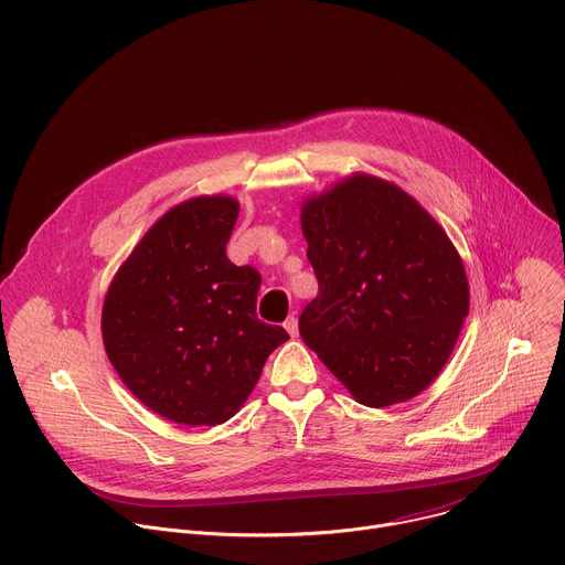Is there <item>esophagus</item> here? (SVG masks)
<instances>
[{"label": "esophagus", "instance_id": "obj_1", "mask_svg": "<svg viewBox=\"0 0 565 565\" xmlns=\"http://www.w3.org/2000/svg\"><path fill=\"white\" fill-rule=\"evenodd\" d=\"M284 329L288 331V335H290V338H297L299 327H297V317H295V315H290V317L284 321Z\"/></svg>", "mask_w": 565, "mask_h": 565}]
</instances>
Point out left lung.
<instances>
[{
    "label": "left lung",
    "instance_id": "8db88e82",
    "mask_svg": "<svg viewBox=\"0 0 565 565\" xmlns=\"http://www.w3.org/2000/svg\"><path fill=\"white\" fill-rule=\"evenodd\" d=\"M319 292L299 317L308 349L380 409L425 391L447 364L469 284L440 223L405 190L351 174L301 203Z\"/></svg>",
    "mask_w": 565,
    "mask_h": 565
}]
</instances>
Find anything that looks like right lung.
<instances>
[{
	"label": "right lung",
	"mask_w": 565,
	"mask_h": 565,
	"mask_svg": "<svg viewBox=\"0 0 565 565\" xmlns=\"http://www.w3.org/2000/svg\"><path fill=\"white\" fill-rule=\"evenodd\" d=\"M236 216L238 201L225 194L174 205L145 232L105 295L109 362L147 409L179 425L230 420L288 340L257 317L262 275L225 255Z\"/></svg>",
	"instance_id": "obj_1"
}]
</instances>
